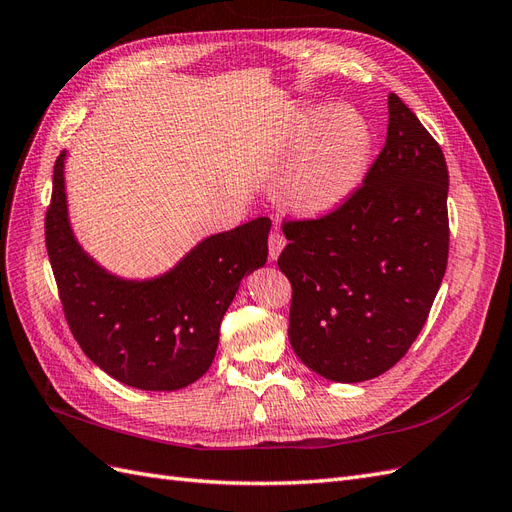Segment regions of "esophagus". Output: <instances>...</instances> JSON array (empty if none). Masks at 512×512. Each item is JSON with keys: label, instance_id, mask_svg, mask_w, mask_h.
<instances>
[{"label": "esophagus", "instance_id": "esophagus-1", "mask_svg": "<svg viewBox=\"0 0 512 512\" xmlns=\"http://www.w3.org/2000/svg\"><path fill=\"white\" fill-rule=\"evenodd\" d=\"M284 245H286V239L280 232V228L271 230V235H269V260L275 262L277 256H280V252L284 250Z\"/></svg>", "mask_w": 512, "mask_h": 512}]
</instances>
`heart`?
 I'll return each mask as SVG.
<instances>
[{"mask_svg": "<svg viewBox=\"0 0 512 512\" xmlns=\"http://www.w3.org/2000/svg\"><path fill=\"white\" fill-rule=\"evenodd\" d=\"M288 149L301 158L286 179L284 200L294 211L320 215L342 205L363 179L371 132L350 108H309L294 115Z\"/></svg>", "mask_w": 512, "mask_h": 512, "instance_id": "b5f03b06", "label": "heart"}]
</instances>
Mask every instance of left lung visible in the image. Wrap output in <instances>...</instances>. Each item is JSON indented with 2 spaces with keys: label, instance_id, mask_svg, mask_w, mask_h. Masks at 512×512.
<instances>
[{
  "label": "left lung",
  "instance_id": "obj_1",
  "mask_svg": "<svg viewBox=\"0 0 512 512\" xmlns=\"http://www.w3.org/2000/svg\"><path fill=\"white\" fill-rule=\"evenodd\" d=\"M446 196L440 145L391 94L386 143L363 185L331 213L282 226L288 337L309 369L363 382L408 352L446 271Z\"/></svg>",
  "mask_w": 512,
  "mask_h": 512
}]
</instances>
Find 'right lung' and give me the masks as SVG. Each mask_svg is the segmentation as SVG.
Listing matches in <instances>:
<instances>
[{
  "instance_id": "add662e5",
  "label": "right lung",
  "mask_w": 512,
  "mask_h": 512,
  "mask_svg": "<svg viewBox=\"0 0 512 512\" xmlns=\"http://www.w3.org/2000/svg\"><path fill=\"white\" fill-rule=\"evenodd\" d=\"M66 151L53 170L46 252L64 316L83 352L108 376L141 391H179L211 367L220 324L247 273L267 262L271 220L207 237L156 280H121L76 243L68 222Z\"/></svg>"
}]
</instances>
